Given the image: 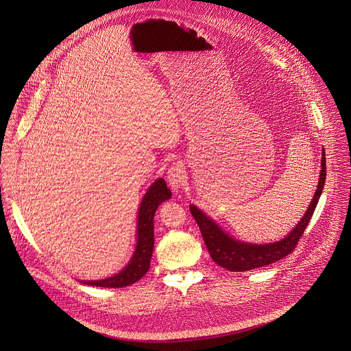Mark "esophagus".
<instances>
[{"label":"esophagus","mask_w":351,"mask_h":351,"mask_svg":"<svg viewBox=\"0 0 351 351\" xmlns=\"http://www.w3.org/2000/svg\"><path fill=\"white\" fill-rule=\"evenodd\" d=\"M184 179H186V172L182 162H175L167 172V182L169 187L176 193L183 186Z\"/></svg>","instance_id":"34e87169"}]
</instances>
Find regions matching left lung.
Segmentation results:
<instances>
[{
	"instance_id": "left-lung-1",
	"label": "left lung",
	"mask_w": 351,
	"mask_h": 351,
	"mask_svg": "<svg viewBox=\"0 0 351 351\" xmlns=\"http://www.w3.org/2000/svg\"><path fill=\"white\" fill-rule=\"evenodd\" d=\"M320 175L316 191L311 199V203L299 221V223L280 241L269 243H252L234 238L233 235L226 233L215 221L206 215L200 208L194 204L190 206L191 214L200 229L204 243L210 252L211 258L222 268L230 272H246L260 267L273 264L282 257L288 256L296 246L302 234L304 233L312 214L316 208L319 197L323 191L326 182V154L322 148L320 160Z\"/></svg>"
}]
</instances>
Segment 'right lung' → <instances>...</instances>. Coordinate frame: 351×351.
<instances>
[{
	"label": "right lung",
	"instance_id": "add662e5",
	"mask_svg": "<svg viewBox=\"0 0 351 351\" xmlns=\"http://www.w3.org/2000/svg\"><path fill=\"white\" fill-rule=\"evenodd\" d=\"M172 196L171 190L167 187L162 178L157 179L151 184L148 191L138 207L137 214V242L132 258L123 267L122 271L102 278V280H82L83 284L102 288H122L134 284L145 273L151 265V257L154 253L155 233H154V218L157 207Z\"/></svg>",
	"mask_w": 351,
	"mask_h": 351
}]
</instances>
